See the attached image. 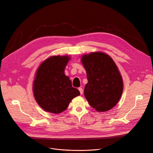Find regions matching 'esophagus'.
I'll return each mask as SVG.
<instances>
[{
  "label": "esophagus",
  "mask_w": 153,
  "mask_h": 153,
  "mask_svg": "<svg viewBox=\"0 0 153 153\" xmlns=\"http://www.w3.org/2000/svg\"><path fill=\"white\" fill-rule=\"evenodd\" d=\"M78 89H79V92H80V94H82V93H83V89H82V88H79Z\"/></svg>",
  "instance_id": "obj_1"
}]
</instances>
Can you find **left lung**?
<instances>
[{"label":"left lung","instance_id":"left-lung-1","mask_svg":"<svg viewBox=\"0 0 153 153\" xmlns=\"http://www.w3.org/2000/svg\"><path fill=\"white\" fill-rule=\"evenodd\" d=\"M81 62L88 81L84 91L85 99L98 112L111 109L119 101L123 91V79L115 62L101 52L83 55Z\"/></svg>","mask_w":153,"mask_h":153}]
</instances>
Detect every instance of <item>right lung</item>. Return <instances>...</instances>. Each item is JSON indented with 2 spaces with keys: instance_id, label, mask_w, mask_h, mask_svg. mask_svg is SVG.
Instances as JSON below:
<instances>
[{
  "instance_id": "right-lung-1",
  "label": "right lung",
  "mask_w": 153,
  "mask_h": 153,
  "mask_svg": "<svg viewBox=\"0 0 153 153\" xmlns=\"http://www.w3.org/2000/svg\"><path fill=\"white\" fill-rule=\"evenodd\" d=\"M70 57L52 56L39 65L33 83V92L37 104L45 111L59 114L65 111L72 99L80 95L72 86L64 69Z\"/></svg>"
}]
</instances>
